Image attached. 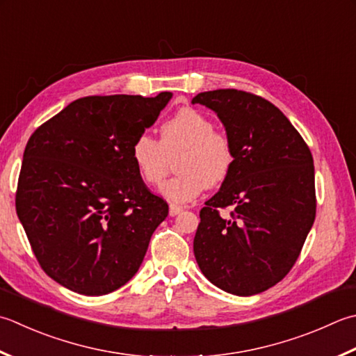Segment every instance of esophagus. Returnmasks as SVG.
Listing matches in <instances>:
<instances>
[{"instance_id": "1", "label": "esophagus", "mask_w": 356, "mask_h": 356, "mask_svg": "<svg viewBox=\"0 0 356 356\" xmlns=\"http://www.w3.org/2000/svg\"><path fill=\"white\" fill-rule=\"evenodd\" d=\"M182 211H184V208H182V207L174 205V204H171V205H170V216H177V214H180Z\"/></svg>"}]
</instances>
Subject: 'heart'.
Returning <instances> with one entry per match:
<instances>
[{"mask_svg": "<svg viewBox=\"0 0 356 356\" xmlns=\"http://www.w3.org/2000/svg\"><path fill=\"white\" fill-rule=\"evenodd\" d=\"M160 138L146 132L131 145V159L146 185H159L168 172L170 157L176 159V177L160 186V194L172 204H188L208 186L229 176L234 165V145L225 131L216 129L207 114L182 108L160 124Z\"/></svg>", "mask_w": 356, "mask_h": 356, "instance_id": "1", "label": "heart"}]
</instances>
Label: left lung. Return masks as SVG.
Returning <instances> with one entry per match:
<instances>
[{
    "label": "left lung",
    "instance_id": "8db88e82",
    "mask_svg": "<svg viewBox=\"0 0 356 356\" xmlns=\"http://www.w3.org/2000/svg\"><path fill=\"white\" fill-rule=\"evenodd\" d=\"M234 145V165L205 202L194 236L199 268L216 287L252 296L293 268L315 222V166L307 143L273 103L239 89L200 92ZM232 207L228 215L222 209Z\"/></svg>",
    "mask_w": 356,
    "mask_h": 356
}]
</instances>
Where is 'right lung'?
Masks as SVG:
<instances>
[{"mask_svg": "<svg viewBox=\"0 0 356 356\" xmlns=\"http://www.w3.org/2000/svg\"><path fill=\"white\" fill-rule=\"evenodd\" d=\"M171 97H83L31 136L17 214L40 267L63 287L100 296L137 273L168 204L138 176L131 145Z\"/></svg>", "mask_w": 356, "mask_h": 356, "instance_id": "obj_1", "label": "right lung"}]
</instances>
